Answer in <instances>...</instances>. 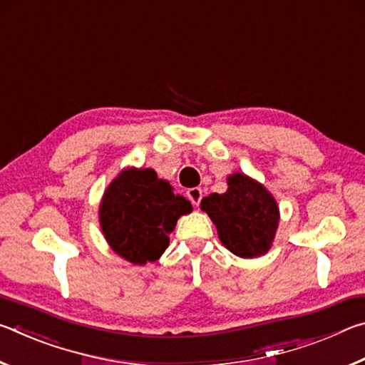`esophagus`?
Wrapping results in <instances>:
<instances>
[{
  "mask_svg": "<svg viewBox=\"0 0 365 365\" xmlns=\"http://www.w3.org/2000/svg\"><path fill=\"white\" fill-rule=\"evenodd\" d=\"M187 196H188V200L191 201V205L200 206L201 197H202V190L201 188H190L187 191Z\"/></svg>",
  "mask_w": 365,
  "mask_h": 365,
  "instance_id": "34e87169",
  "label": "esophagus"
}]
</instances>
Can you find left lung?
<instances>
[{"label":"left lung","mask_w":365,"mask_h":365,"mask_svg":"<svg viewBox=\"0 0 365 365\" xmlns=\"http://www.w3.org/2000/svg\"><path fill=\"white\" fill-rule=\"evenodd\" d=\"M227 183L225 193L202 197L201 209L217 227L222 245L235 256L265 255L280 220L277 201L261 183L240 172L228 175Z\"/></svg>","instance_id":"8db88e82"}]
</instances>
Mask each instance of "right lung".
Segmentation results:
<instances>
[{
  "mask_svg": "<svg viewBox=\"0 0 365 365\" xmlns=\"http://www.w3.org/2000/svg\"><path fill=\"white\" fill-rule=\"evenodd\" d=\"M191 209L153 169H123L103 195L101 230L115 255L143 265L163 256L178 217Z\"/></svg>",
  "mask_w": 365,
  "mask_h": 365,
  "instance_id": "obj_1",
  "label": "right lung"
}]
</instances>
